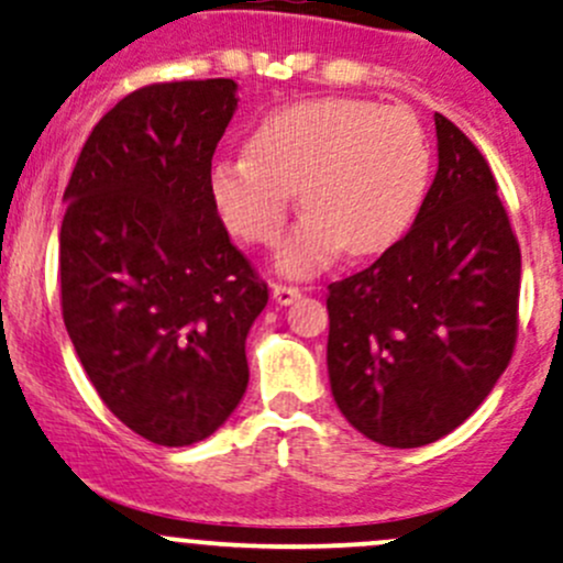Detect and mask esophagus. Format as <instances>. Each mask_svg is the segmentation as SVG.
Returning <instances> with one entry per match:
<instances>
[{
	"instance_id": "1",
	"label": "esophagus",
	"mask_w": 563,
	"mask_h": 563,
	"mask_svg": "<svg viewBox=\"0 0 563 563\" xmlns=\"http://www.w3.org/2000/svg\"><path fill=\"white\" fill-rule=\"evenodd\" d=\"M301 297V291L299 288H294V286H272V299L277 301V305H294V301H297Z\"/></svg>"
}]
</instances>
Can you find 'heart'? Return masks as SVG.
<instances>
[{
	"mask_svg": "<svg viewBox=\"0 0 563 563\" xmlns=\"http://www.w3.org/2000/svg\"><path fill=\"white\" fill-rule=\"evenodd\" d=\"M429 177V140L412 112L323 97L269 112L247 156L218 158L210 199L229 232L275 245L299 191L307 212L283 240L275 269L310 277L345 247L364 258L396 245L421 210Z\"/></svg>",
	"mask_w": 563,
	"mask_h": 563,
	"instance_id": "b5f03b06",
	"label": "heart"
}]
</instances>
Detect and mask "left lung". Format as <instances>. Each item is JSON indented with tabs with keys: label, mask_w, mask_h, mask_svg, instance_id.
Instances as JSON below:
<instances>
[{
	"label": "left lung",
	"mask_w": 563,
	"mask_h": 563,
	"mask_svg": "<svg viewBox=\"0 0 563 563\" xmlns=\"http://www.w3.org/2000/svg\"><path fill=\"white\" fill-rule=\"evenodd\" d=\"M437 175L410 232L329 286V383L353 429L421 448L496 386L518 336L520 247L483 153L434 112Z\"/></svg>",
	"instance_id": "left-lung-1"
}]
</instances>
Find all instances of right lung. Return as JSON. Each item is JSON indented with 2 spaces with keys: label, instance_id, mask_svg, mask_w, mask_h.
<instances>
[{
  "label": "right lung",
  "instance_id": "add662e5",
  "mask_svg": "<svg viewBox=\"0 0 563 563\" xmlns=\"http://www.w3.org/2000/svg\"><path fill=\"white\" fill-rule=\"evenodd\" d=\"M236 102L229 78L129 93L88 134L64 191V327L112 416L156 445L227 423L269 299L210 199Z\"/></svg>",
  "mask_w": 563,
  "mask_h": 563
}]
</instances>
